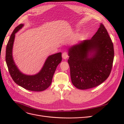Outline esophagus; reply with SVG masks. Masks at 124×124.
<instances>
[{
  "label": "esophagus",
  "mask_w": 124,
  "mask_h": 124,
  "mask_svg": "<svg viewBox=\"0 0 124 124\" xmlns=\"http://www.w3.org/2000/svg\"><path fill=\"white\" fill-rule=\"evenodd\" d=\"M62 57L63 59H66L68 57L67 52H64V53H63L62 55Z\"/></svg>",
  "instance_id": "obj_1"
}]
</instances>
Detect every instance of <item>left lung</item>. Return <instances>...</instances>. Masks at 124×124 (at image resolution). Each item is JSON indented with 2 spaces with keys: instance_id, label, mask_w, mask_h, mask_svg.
Listing matches in <instances>:
<instances>
[{
  "instance_id": "left-lung-1",
  "label": "left lung",
  "mask_w": 124,
  "mask_h": 124,
  "mask_svg": "<svg viewBox=\"0 0 124 124\" xmlns=\"http://www.w3.org/2000/svg\"><path fill=\"white\" fill-rule=\"evenodd\" d=\"M68 63L72 84L79 89L92 88L109 76L114 58L113 43L107 29L101 23L90 40H85L68 49Z\"/></svg>"
}]
</instances>
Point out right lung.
Masks as SVG:
<instances>
[{"mask_svg": "<svg viewBox=\"0 0 124 124\" xmlns=\"http://www.w3.org/2000/svg\"><path fill=\"white\" fill-rule=\"evenodd\" d=\"M23 24H20L13 31L6 48L5 60L10 75L18 85L30 91L41 92L51 85L52 78L58 64L62 61L61 52L49 56L40 72L33 75L23 74L16 65L12 57V48L15 34L21 30Z\"/></svg>", "mask_w": 124, "mask_h": 124, "instance_id": "1", "label": "right lung"}]
</instances>
